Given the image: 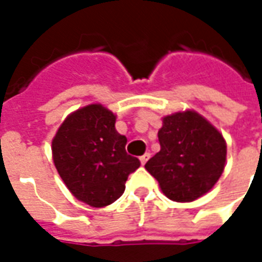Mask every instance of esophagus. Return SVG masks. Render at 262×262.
Listing matches in <instances>:
<instances>
[{"label":"esophagus","mask_w":262,"mask_h":262,"mask_svg":"<svg viewBox=\"0 0 262 262\" xmlns=\"http://www.w3.org/2000/svg\"><path fill=\"white\" fill-rule=\"evenodd\" d=\"M148 159H150V153H144V154H143L142 157H140V163H142V165L146 164Z\"/></svg>","instance_id":"34e87169"}]
</instances>
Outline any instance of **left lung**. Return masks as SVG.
Segmentation results:
<instances>
[{
    "label": "left lung",
    "instance_id": "8db88e82",
    "mask_svg": "<svg viewBox=\"0 0 262 262\" xmlns=\"http://www.w3.org/2000/svg\"><path fill=\"white\" fill-rule=\"evenodd\" d=\"M160 151L144 168L174 202H192L219 181L226 165L223 135L196 111L187 109L163 118Z\"/></svg>",
    "mask_w": 262,
    "mask_h": 262
}]
</instances>
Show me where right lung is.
Instances as JSON below:
<instances>
[{"mask_svg": "<svg viewBox=\"0 0 262 262\" xmlns=\"http://www.w3.org/2000/svg\"><path fill=\"white\" fill-rule=\"evenodd\" d=\"M115 122L112 111L90 103L71 112L52 140L53 163L66 187L92 208L122 196L129 174L140 167L126 153L127 139L116 132Z\"/></svg>", "mask_w": 262, "mask_h": 262, "instance_id": "1", "label": "right lung"}]
</instances>
